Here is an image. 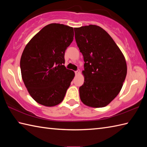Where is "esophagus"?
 <instances>
[{
	"label": "esophagus",
	"mask_w": 147,
	"mask_h": 147,
	"mask_svg": "<svg viewBox=\"0 0 147 147\" xmlns=\"http://www.w3.org/2000/svg\"><path fill=\"white\" fill-rule=\"evenodd\" d=\"M80 70H78V71H75V74H76V76H78V75H79L80 74Z\"/></svg>",
	"instance_id": "esophagus-1"
}]
</instances>
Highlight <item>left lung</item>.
<instances>
[{"instance_id":"obj_1","label":"left lung","mask_w":147,"mask_h":147,"mask_svg":"<svg viewBox=\"0 0 147 147\" xmlns=\"http://www.w3.org/2000/svg\"><path fill=\"white\" fill-rule=\"evenodd\" d=\"M74 29L85 62V81L79 88L81 100L91 107H105L123 87L127 74L125 57L101 27L90 24Z\"/></svg>"}]
</instances>
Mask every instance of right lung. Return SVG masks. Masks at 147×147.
Segmentation results:
<instances>
[{"label": "right lung", "instance_id": "add662e5", "mask_svg": "<svg viewBox=\"0 0 147 147\" xmlns=\"http://www.w3.org/2000/svg\"><path fill=\"white\" fill-rule=\"evenodd\" d=\"M73 28L52 23L43 27L27 43L22 54V79L31 96L47 107L63 100L74 77L64 66V54L73 42Z\"/></svg>", "mask_w": 147, "mask_h": 147}]
</instances>
